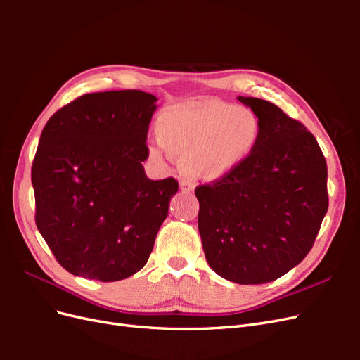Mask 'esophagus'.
Instances as JSON below:
<instances>
[{"instance_id": "esophagus-1", "label": "esophagus", "mask_w": 360, "mask_h": 360, "mask_svg": "<svg viewBox=\"0 0 360 360\" xmlns=\"http://www.w3.org/2000/svg\"><path fill=\"white\" fill-rule=\"evenodd\" d=\"M193 189H195V186H193V183H191V181H186V180H183V181H180V191L181 192H193Z\"/></svg>"}]
</instances>
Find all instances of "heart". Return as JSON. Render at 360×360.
<instances>
[{
	"mask_svg": "<svg viewBox=\"0 0 360 360\" xmlns=\"http://www.w3.org/2000/svg\"><path fill=\"white\" fill-rule=\"evenodd\" d=\"M155 135L169 156L181 158L188 177L214 181L230 176L254 155L261 122L246 106L195 99L165 108L155 122ZM161 150L150 147V159L162 163L167 156Z\"/></svg>",
	"mask_w": 360,
	"mask_h": 360,
	"instance_id": "obj_1",
	"label": "heart"
}]
</instances>
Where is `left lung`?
I'll use <instances>...</instances> for the list:
<instances>
[{
	"label": "left lung",
	"mask_w": 360,
	"mask_h": 360,
	"mask_svg": "<svg viewBox=\"0 0 360 360\" xmlns=\"http://www.w3.org/2000/svg\"><path fill=\"white\" fill-rule=\"evenodd\" d=\"M261 122L254 155L195 189L209 266L236 284H264L308 255L328 212V167L307 127L274 103L237 97Z\"/></svg>",
	"instance_id": "1"
}]
</instances>
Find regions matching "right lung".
Segmentation results:
<instances>
[{"instance_id":"obj_1","label":"right lung","mask_w":360,"mask_h":360,"mask_svg":"<svg viewBox=\"0 0 360 360\" xmlns=\"http://www.w3.org/2000/svg\"><path fill=\"white\" fill-rule=\"evenodd\" d=\"M156 101L141 90L84 94L43 129L31 169L36 225L75 276L126 279L153 250L179 191L143 167Z\"/></svg>"}]
</instances>
